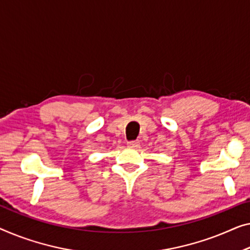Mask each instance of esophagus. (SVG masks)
<instances>
[{"mask_svg": "<svg viewBox=\"0 0 250 250\" xmlns=\"http://www.w3.org/2000/svg\"><path fill=\"white\" fill-rule=\"evenodd\" d=\"M128 146L130 148H138L140 146V143H139V140H132V141H129Z\"/></svg>", "mask_w": 250, "mask_h": 250, "instance_id": "34e87169", "label": "esophagus"}]
</instances>
